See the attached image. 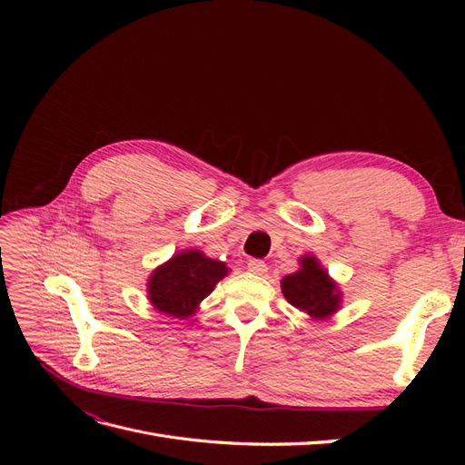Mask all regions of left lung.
Returning <instances> with one entry per match:
<instances>
[{"mask_svg":"<svg viewBox=\"0 0 465 465\" xmlns=\"http://www.w3.org/2000/svg\"><path fill=\"white\" fill-rule=\"evenodd\" d=\"M229 272L227 263L205 256L198 248L180 250L151 272L147 299L154 311L174 318H190Z\"/></svg>","mask_w":465,"mask_h":465,"instance_id":"8db88e82","label":"left lung"}]
</instances>
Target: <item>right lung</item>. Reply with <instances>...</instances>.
I'll use <instances>...</instances> for the list:
<instances>
[{"label": "right lung", "mask_w": 465, "mask_h": 465, "mask_svg": "<svg viewBox=\"0 0 465 465\" xmlns=\"http://www.w3.org/2000/svg\"><path fill=\"white\" fill-rule=\"evenodd\" d=\"M285 299L314 320H326L341 308L343 294L314 254L299 258V270L281 279Z\"/></svg>", "instance_id": "add662e5"}]
</instances>
